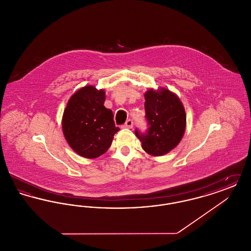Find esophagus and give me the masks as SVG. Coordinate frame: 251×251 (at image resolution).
Returning <instances> with one entry per match:
<instances>
[{
  "mask_svg": "<svg viewBox=\"0 0 251 251\" xmlns=\"http://www.w3.org/2000/svg\"><path fill=\"white\" fill-rule=\"evenodd\" d=\"M132 126H133V121L132 120H128L126 122H125V124L123 125V127L124 128H132Z\"/></svg>",
  "mask_w": 251,
  "mask_h": 251,
  "instance_id": "1",
  "label": "esophagus"
}]
</instances>
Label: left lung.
I'll return each instance as SVG.
<instances>
[{
    "instance_id": "8db88e82",
    "label": "left lung",
    "mask_w": 251,
    "mask_h": 251,
    "mask_svg": "<svg viewBox=\"0 0 251 251\" xmlns=\"http://www.w3.org/2000/svg\"><path fill=\"white\" fill-rule=\"evenodd\" d=\"M145 100L148 129L145 132L135 129V135L146 152L165 155L179 143L184 134V108L179 98L165 88L159 92L150 89L145 94Z\"/></svg>"
}]
</instances>
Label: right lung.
<instances>
[{
    "mask_svg": "<svg viewBox=\"0 0 251 251\" xmlns=\"http://www.w3.org/2000/svg\"><path fill=\"white\" fill-rule=\"evenodd\" d=\"M105 92L84 86L74 93L64 111L62 128L72 150L85 158L102 155L120 128L112 110L104 106Z\"/></svg>",
    "mask_w": 251,
    "mask_h": 251,
    "instance_id": "1",
    "label": "right lung"
}]
</instances>
